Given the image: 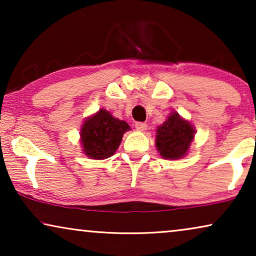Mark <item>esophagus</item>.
Segmentation results:
<instances>
[{
	"mask_svg": "<svg viewBox=\"0 0 256 256\" xmlns=\"http://www.w3.org/2000/svg\"><path fill=\"white\" fill-rule=\"evenodd\" d=\"M135 128L138 129V132H146V124L144 122H138V124H135Z\"/></svg>",
	"mask_w": 256,
	"mask_h": 256,
	"instance_id": "esophagus-1",
	"label": "esophagus"
}]
</instances>
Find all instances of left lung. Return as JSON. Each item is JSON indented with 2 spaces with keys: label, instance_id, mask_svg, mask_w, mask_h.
<instances>
[{
  "label": "left lung",
  "instance_id": "obj_1",
  "mask_svg": "<svg viewBox=\"0 0 256 256\" xmlns=\"http://www.w3.org/2000/svg\"><path fill=\"white\" fill-rule=\"evenodd\" d=\"M196 128L176 110L171 112L166 120L156 129L155 146L164 160H176L188 155L194 142Z\"/></svg>",
  "mask_w": 256,
  "mask_h": 256
}]
</instances>
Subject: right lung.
Instances as JSON below:
<instances>
[{"instance_id": "right-lung-1", "label": "right lung", "mask_w": 256, "mask_h": 256, "mask_svg": "<svg viewBox=\"0 0 256 256\" xmlns=\"http://www.w3.org/2000/svg\"><path fill=\"white\" fill-rule=\"evenodd\" d=\"M130 130L127 122L114 118L101 108L86 118L80 129L82 152L90 160H104L113 156L121 144L126 132Z\"/></svg>"}]
</instances>
